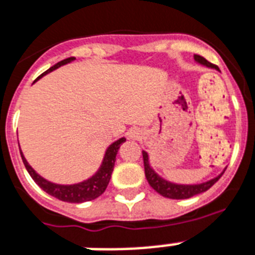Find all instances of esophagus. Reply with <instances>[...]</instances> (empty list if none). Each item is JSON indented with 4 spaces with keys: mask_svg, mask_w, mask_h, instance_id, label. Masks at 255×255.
I'll use <instances>...</instances> for the list:
<instances>
[{
    "mask_svg": "<svg viewBox=\"0 0 255 255\" xmlns=\"http://www.w3.org/2000/svg\"><path fill=\"white\" fill-rule=\"evenodd\" d=\"M128 136H129V138H132V140H138V138L141 137V131L133 128V129H131V131L128 132Z\"/></svg>",
    "mask_w": 255,
    "mask_h": 255,
    "instance_id": "esophagus-1",
    "label": "esophagus"
}]
</instances>
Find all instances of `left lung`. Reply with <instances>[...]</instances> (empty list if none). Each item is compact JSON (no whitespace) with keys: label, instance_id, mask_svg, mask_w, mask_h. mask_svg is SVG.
I'll use <instances>...</instances> for the list:
<instances>
[{"label":"left lung","instance_id":"left-lung-1","mask_svg":"<svg viewBox=\"0 0 255 255\" xmlns=\"http://www.w3.org/2000/svg\"><path fill=\"white\" fill-rule=\"evenodd\" d=\"M194 59L198 64L203 65V67L211 68V69H217L216 65L208 63L204 57L199 55H194ZM142 158H144V169H145V177L148 183L150 185V187L157 191L160 195L165 196V198H169V199H188L191 196H195L198 194H202V192L207 191L208 188L212 187V186L216 183L220 177L224 174L225 169L221 171L220 174L217 177L212 178L210 181L202 182V183H194V185H182V183H175V182L167 181L165 178L161 177L158 173H156V170L150 166L149 163V154L142 150Z\"/></svg>","mask_w":255,"mask_h":255}]
</instances>
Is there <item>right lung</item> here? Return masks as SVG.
Here are the masks:
<instances>
[{"instance_id":"add662e5","label":"right lung","mask_w":255,"mask_h":255,"mask_svg":"<svg viewBox=\"0 0 255 255\" xmlns=\"http://www.w3.org/2000/svg\"><path fill=\"white\" fill-rule=\"evenodd\" d=\"M76 57H68L65 60H61L57 64H55L53 67L49 68L48 70H45L44 73L39 76L36 80L41 78L45 74L51 73L53 70H56L57 68L63 67L65 64H69L72 61H74ZM126 141V137H121L117 141H114L109 148L106 149L105 152V156H103L102 163L94 174L92 175L88 179H85L82 182H78V183H73V185H60V183H53V182L45 179V178L41 177L40 174H38L36 171L31 167V165L27 162L26 157L23 156V153L20 150V157H22V161H23L24 166H26L28 174L31 175V178L34 179L35 183L39 186L40 188H43L47 194L55 196L59 200H63V202L68 203H84L89 202V200L97 199L98 196H101L106 190L107 185H109L110 178L113 174L114 166H115V161H117V154L118 150L121 148V145Z\"/></svg>"}]
</instances>
